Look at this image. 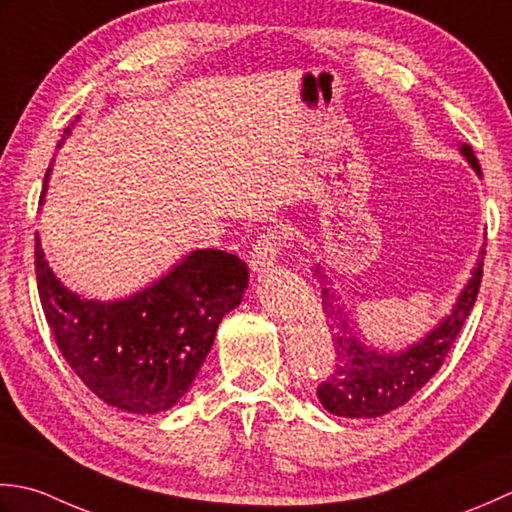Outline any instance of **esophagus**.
Returning <instances> with one entry per match:
<instances>
[{
  "mask_svg": "<svg viewBox=\"0 0 512 512\" xmlns=\"http://www.w3.org/2000/svg\"><path fill=\"white\" fill-rule=\"evenodd\" d=\"M280 254V236L274 232H267L263 236H258L256 245L249 252V265H252V271L256 274H265L271 267L276 265Z\"/></svg>",
  "mask_w": 512,
  "mask_h": 512,
  "instance_id": "34e87169",
  "label": "esophagus"
}]
</instances>
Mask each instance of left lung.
Here are the masks:
<instances>
[{
    "instance_id": "left-lung-1",
    "label": "left lung",
    "mask_w": 512,
    "mask_h": 512,
    "mask_svg": "<svg viewBox=\"0 0 512 512\" xmlns=\"http://www.w3.org/2000/svg\"><path fill=\"white\" fill-rule=\"evenodd\" d=\"M460 154L475 174L482 176L471 145L462 143ZM484 254L482 247L471 278L457 296L451 314H446L424 338L406 344L402 351L371 347L367 340L360 338L340 307L336 291L327 287L325 274L316 267V276H320V283H325L322 285V309L331 322L329 327L333 331V347H336V367L318 387L320 404L338 417L369 420V417L387 415L409 402L442 367L464 320L473 311L479 283H482Z\"/></svg>"
}]
</instances>
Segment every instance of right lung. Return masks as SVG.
Masks as SVG:
<instances>
[{
	"label": "right lung",
	"instance_id": "1",
	"mask_svg": "<svg viewBox=\"0 0 512 512\" xmlns=\"http://www.w3.org/2000/svg\"><path fill=\"white\" fill-rule=\"evenodd\" d=\"M35 271L41 307L61 356L97 398L137 415L168 411L190 391L218 325L241 305L249 283V269L238 256L194 249L128 298H83L50 269L39 234Z\"/></svg>",
	"mask_w": 512,
	"mask_h": 512
}]
</instances>
